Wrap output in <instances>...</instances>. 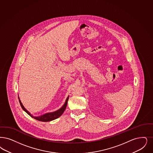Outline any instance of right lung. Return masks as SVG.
<instances>
[{"mask_svg":"<svg viewBox=\"0 0 153 153\" xmlns=\"http://www.w3.org/2000/svg\"><path fill=\"white\" fill-rule=\"evenodd\" d=\"M19 100V102L20 104V106L22 107V108L23 109V110H25V111L31 117L35 118V120H38V121H42V122H48V121H52V120H54L55 119L59 118V117L61 116V115L62 114V113H64V111L65 110L66 108H67V105L68 100V98H69V96L68 97L65 102V104H64V105L61 107L60 109H59V110H56L55 111L53 112H51V113H45L44 114H43L42 116H40L39 117H35L33 116H32L31 114V113L27 110L24 106L23 105V104L22 103L21 101L20 100V98L19 97H18Z\"/></svg>","mask_w":153,"mask_h":153,"instance_id":"obj_1","label":"right lung"}]
</instances>
